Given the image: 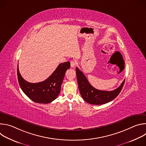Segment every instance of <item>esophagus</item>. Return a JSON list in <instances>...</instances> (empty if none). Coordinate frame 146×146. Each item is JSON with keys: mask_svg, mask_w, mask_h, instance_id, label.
<instances>
[{"mask_svg": "<svg viewBox=\"0 0 146 146\" xmlns=\"http://www.w3.org/2000/svg\"><path fill=\"white\" fill-rule=\"evenodd\" d=\"M76 62H75L74 61L72 60V61L70 62V66H71L72 68H74L75 66H76Z\"/></svg>", "mask_w": 146, "mask_h": 146, "instance_id": "esophagus-1", "label": "esophagus"}]
</instances>
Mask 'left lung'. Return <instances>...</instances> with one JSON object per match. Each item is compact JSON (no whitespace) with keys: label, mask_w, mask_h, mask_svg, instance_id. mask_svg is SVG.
Returning <instances> with one entry per match:
<instances>
[{"label":"left lung","mask_w":146,"mask_h":146,"mask_svg":"<svg viewBox=\"0 0 146 146\" xmlns=\"http://www.w3.org/2000/svg\"><path fill=\"white\" fill-rule=\"evenodd\" d=\"M76 70L80 94L86 102L92 105H103L114 99L120 93L125 82L124 80L121 86L113 91H100L95 89L90 84L85 75L77 67Z\"/></svg>","instance_id":"1"}]
</instances>
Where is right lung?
<instances>
[{"label": "right lung", "mask_w": 146, "mask_h": 146, "mask_svg": "<svg viewBox=\"0 0 146 146\" xmlns=\"http://www.w3.org/2000/svg\"><path fill=\"white\" fill-rule=\"evenodd\" d=\"M70 66L69 62L61 63L47 79L42 82L31 83L23 78L18 65L17 77L19 86L24 94L33 102L38 103H51L59 94L65 73Z\"/></svg>", "instance_id": "1"}]
</instances>
